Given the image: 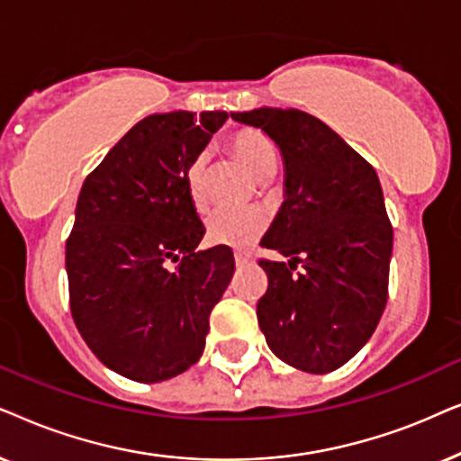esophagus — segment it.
<instances>
[{"instance_id":"1","label":"esophagus","mask_w":461,"mask_h":461,"mask_svg":"<svg viewBox=\"0 0 461 461\" xmlns=\"http://www.w3.org/2000/svg\"><path fill=\"white\" fill-rule=\"evenodd\" d=\"M234 259H236V266H238V267H247L249 263H250V255H247V253H236Z\"/></svg>"}]
</instances>
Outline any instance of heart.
I'll use <instances>...</instances> for the list:
<instances>
[{
	"label": "heart",
	"instance_id": "b5f03b06",
	"mask_svg": "<svg viewBox=\"0 0 461 461\" xmlns=\"http://www.w3.org/2000/svg\"><path fill=\"white\" fill-rule=\"evenodd\" d=\"M230 149L236 153L257 179H267L276 170L274 145L261 132L238 131L230 137ZM185 187L195 211H204L208 204L206 192V153H195L185 167ZM267 217L259 208H219L206 221L208 242L230 249H249L266 231Z\"/></svg>",
	"mask_w": 461,
	"mask_h": 461
}]
</instances>
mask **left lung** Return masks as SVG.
<instances>
[{
  "label": "left lung",
  "mask_w": 461,
  "mask_h": 461,
  "mask_svg": "<svg viewBox=\"0 0 461 461\" xmlns=\"http://www.w3.org/2000/svg\"><path fill=\"white\" fill-rule=\"evenodd\" d=\"M231 120L261 128L285 162V202L261 240L288 259L259 261L267 291L257 318L267 346L299 371L339 369L369 341L388 302L392 225L379 176L299 109L261 107Z\"/></svg>",
  "instance_id": "1"
}]
</instances>
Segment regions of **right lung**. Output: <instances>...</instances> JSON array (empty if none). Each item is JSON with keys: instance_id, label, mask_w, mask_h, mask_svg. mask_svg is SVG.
<instances>
[{"instance_id": "add662e5", "label": "right lung", "mask_w": 461, "mask_h": 461, "mask_svg": "<svg viewBox=\"0 0 461 461\" xmlns=\"http://www.w3.org/2000/svg\"><path fill=\"white\" fill-rule=\"evenodd\" d=\"M230 118L153 113L86 176L67 240L73 322L92 354L132 382L156 384L198 363L208 316L234 276L227 247L198 250L204 225L185 167Z\"/></svg>"}]
</instances>
